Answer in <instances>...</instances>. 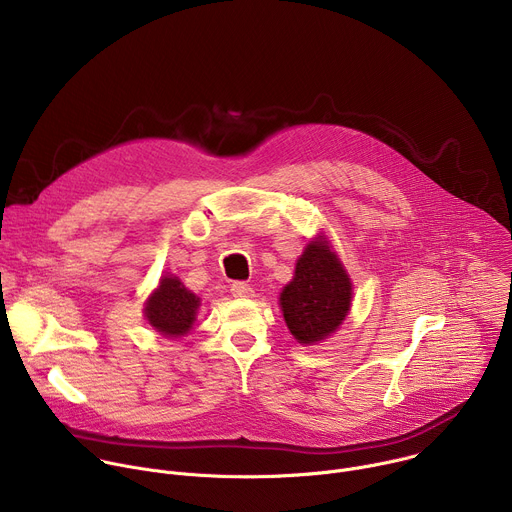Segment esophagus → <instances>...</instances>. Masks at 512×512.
<instances>
[{"label":"esophagus","instance_id":"1","mask_svg":"<svg viewBox=\"0 0 512 512\" xmlns=\"http://www.w3.org/2000/svg\"><path fill=\"white\" fill-rule=\"evenodd\" d=\"M231 294L235 298H251L253 296V287L245 281H233L231 283Z\"/></svg>","mask_w":512,"mask_h":512}]
</instances>
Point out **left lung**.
Instances as JSON below:
<instances>
[{
	"label": "left lung",
	"mask_w": 512,
	"mask_h": 512,
	"mask_svg": "<svg viewBox=\"0 0 512 512\" xmlns=\"http://www.w3.org/2000/svg\"><path fill=\"white\" fill-rule=\"evenodd\" d=\"M352 283L326 241H314L298 259L296 275L279 298L289 332L302 344L332 334L348 314Z\"/></svg>",
	"instance_id": "8db88e82"
}]
</instances>
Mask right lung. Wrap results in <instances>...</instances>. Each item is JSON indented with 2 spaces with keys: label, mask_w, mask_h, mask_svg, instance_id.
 Here are the masks:
<instances>
[{
  "label": "right lung",
  "mask_w": 512,
  "mask_h": 512,
  "mask_svg": "<svg viewBox=\"0 0 512 512\" xmlns=\"http://www.w3.org/2000/svg\"><path fill=\"white\" fill-rule=\"evenodd\" d=\"M200 300L188 291L180 279L164 277L160 289L148 300V322L166 336H184L196 318Z\"/></svg>",
  "instance_id": "right-lung-1"
}]
</instances>
